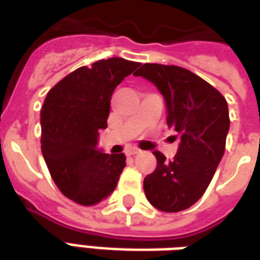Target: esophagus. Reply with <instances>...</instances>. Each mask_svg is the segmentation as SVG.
I'll use <instances>...</instances> for the list:
<instances>
[{
  "label": "esophagus",
  "instance_id": "1",
  "mask_svg": "<svg viewBox=\"0 0 260 260\" xmlns=\"http://www.w3.org/2000/svg\"><path fill=\"white\" fill-rule=\"evenodd\" d=\"M139 152H141V150H139V149H136V147H129V149L125 152V154H126V156H135V154H138Z\"/></svg>",
  "mask_w": 260,
  "mask_h": 260
}]
</instances>
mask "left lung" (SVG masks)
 <instances>
[{
    "label": "left lung",
    "mask_w": 260,
    "mask_h": 260,
    "mask_svg": "<svg viewBox=\"0 0 260 260\" xmlns=\"http://www.w3.org/2000/svg\"><path fill=\"white\" fill-rule=\"evenodd\" d=\"M134 75L157 86L167 106V125L181 141L173 160L153 152L157 167L143 181L145 195L161 212L185 210L205 193L223 157L230 129L227 102L210 83L181 67L143 64Z\"/></svg>",
    "instance_id": "left-lung-1"
}]
</instances>
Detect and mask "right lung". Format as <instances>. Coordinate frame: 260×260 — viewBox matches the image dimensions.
Masks as SVG:
<instances>
[{
  "label": "right lung",
  "instance_id": "right-lung-1",
  "mask_svg": "<svg viewBox=\"0 0 260 260\" xmlns=\"http://www.w3.org/2000/svg\"><path fill=\"white\" fill-rule=\"evenodd\" d=\"M139 65L118 57L100 59L67 75L46 96L43 157L59 191L78 205H97L117 186L126 157L97 150V138L107 128L113 91Z\"/></svg>",
  "mask_w": 260,
  "mask_h": 260
}]
</instances>
